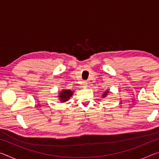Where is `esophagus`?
<instances>
[{"label":"esophagus","instance_id":"obj_1","mask_svg":"<svg viewBox=\"0 0 159 159\" xmlns=\"http://www.w3.org/2000/svg\"><path fill=\"white\" fill-rule=\"evenodd\" d=\"M88 84V83L87 81H83V83H82V85H83V88H87Z\"/></svg>","mask_w":159,"mask_h":159}]
</instances>
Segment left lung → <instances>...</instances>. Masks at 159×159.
Returning <instances> with one entry per match:
<instances>
[{
    "instance_id": "left-lung-1",
    "label": "left lung",
    "mask_w": 159,
    "mask_h": 159,
    "mask_svg": "<svg viewBox=\"0 0 159 159\" xmlns=\"http://www.w3.org/2000/svg\"><path fill=\"white\" fill-rule=\"evenodd\" d=\"M109 93V90H106V91H104V93L103 94H102V98H106V97L107 96V95H108V94Z\"/></svg>"
}]
</instances>
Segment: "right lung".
<instances>
[{
    "label": "right lung",
    "mask_w": 159,
    "mask_h": 159,
    "mask_svg": "<svg viewBox=\"0 0 159 159\" xmlns=\"http://www.w3.org/2000/svg\"><path fill=\"white\" fill-rule=\"evenodd\" d=\"M73 94H74V91L72 90H62L60 93H59V95H57V97L60 102L64 103V102L68 101L70 99V98L73 95Z\"/></svg>",
    "instance_id": "1"
}]
</instances>
